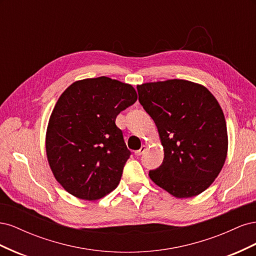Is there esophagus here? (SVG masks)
I'll return each instance as SVG.
<instances>
[{
	"label": "esophagus",
	"mask_w": 256,
	"mask_h": 256,
	"mask_svg": "<svg viewBox=\"0 0 256 256\" xmlns=\"http://www.w3.org/2000/svg\"><path fill=\"white\" fill-rule=\"evenodd\" d=\"M145 150H146V146H145V145H142L140 150H138L134 152V154H136V156H141V154H142Z\"/></svg>",
	"instance_id": "obj_1"
}]
</instances>
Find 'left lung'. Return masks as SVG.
<instances>
[{
	"label": "left lung",
	"mask_w": 256,
	"mask_h": 256,
	"mask_svg": "<svg viewBox=\"0 0 256 256\" xmlns=\"http://www.w3.org/2000/svg\"><path fill=\"white\" fill-rule=\"evenodd\" d=\"M138 102L158 128L164 150L150 180L178 198L205 191L228 154V130L219 102L205 86L172 79L138 85Z\"/></svg>",
	"instance_id": "obj_1"
}]
</instances>
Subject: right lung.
Returning <instances> with one entry per match:
<instances>
[{"instance_id":"right-lung-1","label":"right lung","mask_w":256,"mask_h":256,"mask_svg":"<svg viewBox=\"0 0 256 256\" xmlns=\"http://www.w3.org/2000/svg\"><path fill=\"white\" fill-rule=\"evenodd\" d=\"M136 99L132 85L108 76L76 81L60 96L46 152L54 177L72 196L95 200L118 187L130 150L115 120Z\"/></svg>"}]
</instances>
